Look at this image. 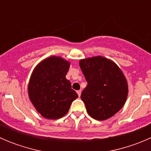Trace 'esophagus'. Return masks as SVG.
I'll return each instance as SVG.
<instances>
[{"mask_svg": "<svg viewBox=\"0 0 151 151\" xmlns=\"http://www.w3.org/2000/svg\"><path fill=\"white\" fill-rule=\"evenodd\" d=\"M81 92H82V91H80V90H79V91H77V94H78L79 97H80V95H81Z\"/></svg>", "mask_w": 151, "mask_h": 151, "instance_id": "obj_1", "label": "esophagus"}]
</instances>
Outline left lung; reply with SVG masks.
<instances>
[{"label": "left lung", "instance_id": "8db88e82", "mask_svg": "<svg viewBox=\"0 0 151 151\" xmlns=\"http://www.w3.org/2000/svg\"><path fill=\"white\" fill-rule=\"evenodd\" d=\"M88 85L81 99L87 112L97 121L107 120L119 112L127 99V80L120 67L103 56L80 60Z\"/></svg>", "mask_w": 151, "mask_h": 151}]
</instances>
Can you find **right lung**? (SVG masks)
<instances>
[{
  "label": "right lung",
  "mask_w": 151,
  "mask_h": 151,
  "mask_svg": "<svg viewBox=\"0 0 151 151\" xmlns=\"http://www.w3.org/2000/svg\"><path fill=\"white\" fill-rule=\"evenodd\" d=\"M70 62L60 56H50L39 62L30 75L28 97L42 117L56 120L68 112L74 100L78 97L66 78Z\"/></svg>",
  "instance_id": "add662e5"
}]
</instances>
